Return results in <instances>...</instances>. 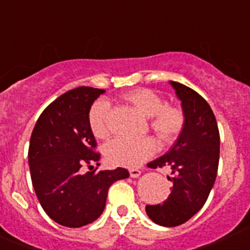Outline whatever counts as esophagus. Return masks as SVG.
Wrapping results in <instances>:
<instances>
[{"label":"esophagus","instance_id":"obj_1","mask_svg":"<svg viewBox=\"0 0 250 250\" xmlns=\"http://www.w3.org/2000/svg\"><path fill=\"white\" fill-rule=\"evenodd\" d=\"M141 176V171L137 168H132L130 169V177L131 178H138Z\"/></svg>","mask_w":250,"mask_h":250}]
</instances>
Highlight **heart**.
Masks as SVG:
<instances>
[{
    "mask_svg": "<svg viewBox=\"0 0 250 250\" xmlns=\"http://www.w3.org/2000/svg\"><path fill=\"white\" fill-rule=\"evenodd\" d=\"M124 100L135 107L141 114L149 118V126L163 142L176 140L184 127V113L181 108L165 104L164 100L153 90L140 87L124 95ZM109 106L100 100L92 104L89 112V126L97 138H106L109 133L108 125ZM156 150V143L151 137L138 140L115 138L106 146V158L110 164L118 166L136 167Z\"/></svg>",
    "mask_w": 250,
    "mask_h": 250,
    "instance_id": "b5f03b06",
    "label": "heart"
}]
</instances>
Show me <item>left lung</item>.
I'll use <instances>...</instances> for the list:
<instances>
[{
	"label": "left lung",
	"mask_w": 250,
	"mask_h": 250,
	"mask_svg": "<svg viewBox=\"0 0 250 250\" xmlns=\"http://www.w3.org/2000/svg\"><path fill=\"white\" fill-rule=\"evenodd\" d=\"M169 84L181 101L184 127L172 148L148 167H169L167 179L173 187L164 203L146 207L148 217L166 228L181 225L203 207L217 178L220 153L217 120L207 101L181 83Z\"/></svg>",
	"instance_id": "1"
}]
</instances>
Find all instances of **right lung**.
<instances>
[{
	"instance_id": "add662e5",
	"label": "right lung",
	"mask_w": 250,
	"mask_h": 250,
	"mask_svg": "<svg viewBox=\"0 0 250 250\" xmlns=\"http://www.w3.org/2000/svg\"><path fill=\"white\" fill-rule=\"evenodd\" d=\"M104 92L90 86L65 92L43 110L31 135L29 165L33 189L44 212L67 228H81L96 220L104 212L110 185L130 176L122 167L82 172L84 165H99L89 112Z\"/></svg>"
}]
</instances>
